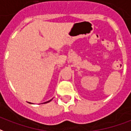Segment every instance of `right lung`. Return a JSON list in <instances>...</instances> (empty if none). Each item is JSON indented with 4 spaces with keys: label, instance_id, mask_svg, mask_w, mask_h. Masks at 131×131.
Segmentation results:
<instances>
[{
    "label": "right lung",
    "instance_id": "right-lung-1",
    "mask_svg": "<svg viewBox=\"0 0 131 131\" xmlns=\"http://www.w3.org/2000/svg\"><path fill=\"white\" fill-rule=\"evenodd\" d=\"M51 100H52V99H51V100L48 101H46V102H45V103H48V102H50V101H51Z\"/></svg>",
    "mask_w": 131,
    "mask_h": 131
}]
</instances>
